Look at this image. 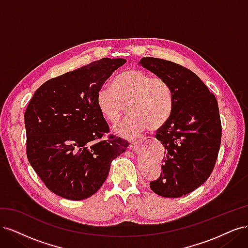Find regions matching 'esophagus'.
Segmentation results:
<instances>
[{"instance_id":"esophagus-1","label":"esophagus","mask_w":248,"mask_h":248,"mask_svg":"<svg viewBox=\"0 0 248 248\" xmlns=\"http://www.w3.org/2000/svg\"><path fill=\"white\" fill-rule=\"evenodd\" d=\"M141 145V142L140 141H132V142H130V145H129V148H130V150H137L140 146Z\"/></svg>"}]
</instances>
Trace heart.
<instances>
[{
  "label": "heart",
  "instance_id": "b5f03b06",
  "mask_svg": "<svg viewBox=\"0 0 248 248\" xmlns=\"http://www.w3.org/2000/svg\"><path fill=\"white\" fill-rule=\"evenodd\" d=\"M96 107L108 122L115 124L122 117L127 104V117L114 127L118 136L133 139L144 131L157 130L168 122L174 97L167 80L152 78L139 70L128 69L114 79L112 88L102 86L95 97Z\"/></svg>",
  "mask_w": 248,
  "mask_h": 248
}]
</instances>
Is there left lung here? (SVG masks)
<instances>
[{
    "instance_id": "obj_1",
    "label": "left lung",
    "mask_w": 248,
    "mask_h": 248,
    "mask_svg": "<svg viewBox=\"0 0 248 248\" xmlns=\"http://www.w3.org/2000/svg\"><path fill=\"white\" fill-rule=\"evenodd\" d=\"M144 68L169 82L174 104L168 122L157 130L164 147L161 175L150 182L164 198H180L206 182L214 169L221 141L215 96L191 70L158 58H142Z\"/></svg>"
}]
</instances>
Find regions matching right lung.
<instances>
[{"label":"right lung","mask_w":248,"mask_h":248,"mask_svg":"<svg viewBox=\"0 0 248 248\" xmlns=\"http://www.w3.org/2000/svg\"><path fill=\"white\" fill-rule=\"evenodd\" d=\"M126 63L103 58L44 82L25 112L27 156L36 174L57 196L85 200L106 181L110 162L129 142L109 136L95 103L98 89Z\"/></svg>","instance_id":"add662e5"}]
</instances>
